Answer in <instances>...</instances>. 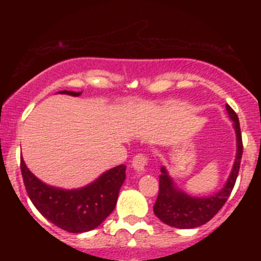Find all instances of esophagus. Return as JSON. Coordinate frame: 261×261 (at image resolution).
I'll use <instances>...</instances> for the list:
<instances>
[{"instance_id":"obj_1","label":"esophagus","mask_w":261,"mask_h":261,"mask_svg":"<svg viewBox=\"0 0 261 261\" xmlns=\"http://www.w3.org/2000/svg\"><path fill=\"white\" fill-rule=\"evenodd\" d=\"M149 163V156L146 154H138L134 156L133 159V168L136 170V172L141 173L145 170V167Z\"/></svg>"}]
</instances>
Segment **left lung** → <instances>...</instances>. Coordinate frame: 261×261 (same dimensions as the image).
<instances>
[{
	"label": "left lung",
	"mask_w": 261,
	"mask_h": 261,
	"mask_svg": "<svg viewBox=\"0 0 261 261\" xmlns=\"http://www.w3.org/2000/svg\"><path fill=\"white\" fill-rule=\"evenodd\" d=\"M226 110L231 120L233 121L236 139H238V154L227 183L217 194L204 198L188 196L174 187V183L168 175L167 170L162 168V174L159 175V194L154 204V213L160 221L172 227L193 228L204 225L222 208L232 192L240 170L244 146L238 115L228 105H226Z\"/></svg>",
	"instance_id": "8db88e82"
}]
</instances>
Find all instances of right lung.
Wrapping results in <instances>:
<instances>
[{
    "label": "right lung",
    "mask_w": 261,
    "mask_h": 261,
    "mask_svg": "<svg viewBox=\"0 0 261 261\" xmlns=\"http://www.w3.org/2000/svg\"><path fill=\"white\" fill-rule=\"evenodd\" d=\"M59 93L74 97L81 94L72 91ZM20 168L26 192L38 211L55 226L73 233L93 230L106 220L115 210L118 192L126 179V167L121 164L84 188L65 191L39 180L28 169L22 158Z\"/></svg>",
    "instance_id": "right-lung-1"
}]
</instances>
